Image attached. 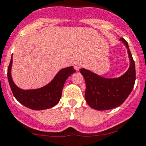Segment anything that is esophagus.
Instances as JSON below:
<instances>
[{
    "label": "esophagus",
    "instance_id": "34e87169",
    "mask_svg": "<svg viewBox=\"0 0 146 146\" xmlns=\"http://www.w3.org/2000/svg\"><path fill=\"white\" fill-rule=\"evenodd\" d=\"M73 66H74V68H75L76 70H79L82 67V63L79 62V61H76V62L74 63Z\"/></svg>",
    "mask_w": 146,
    "mask_h": 146
}]
</instances>
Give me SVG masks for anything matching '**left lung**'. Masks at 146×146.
<instances>
[{
  "label": "left lung",
  "instance_id": "1",
  "mask_svg": "<svg viewBox=\"0 0 146 146\" xmlns=\"http://www.w3.org/2000/svg\"><path fill=\"white\" fill-rule=\"evenodd\" d=\"M119 41L127 49L130 61L128 70L123 75L106 78L85 68L79 70L86 84L85 100L94 110H108L119 106L128 98L133 88L136 80L134 61L126 40L121 38Z\"/></svg>",
  "mask_w": 146,
  "mask_h": 146
}]
</instances>
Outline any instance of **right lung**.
I'll return each instance as SVG.
<instances>
[{
	"label": "right lung",
	"mask_w": 146,
	"mask_h": 146,
	"mask_svg": "<svg viewBox=\"0 0 146 146\" xmlns=\"http://www.w3.org/2000/svg\"><path fill=\"white\" fill-rule=\"evenodd\" d=\"M13 55L8 67L7 77L9 86L15 99L26 107L34 110L50 109L58 104L62 94L65 82L71 74L75 73L73 66L60 70L54 79L43 87L36 89L24 90L14 83L11 75Z\"/></svg>",
	"instance_id": "obj_1"
}]
</instances>
